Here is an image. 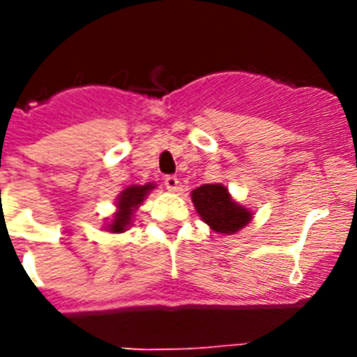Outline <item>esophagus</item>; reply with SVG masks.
Wrapping results in <instances>:
<instances>
[{
	"mask_svg": "<svg viewBox=\"0 0 357 357\" xmlns=\"http://www.w3.org/2000/svg\"><path fill=\"white\" fill-rule=\"evenodd\" d=\"M164 185H166L168 191H178V188H181V181H178L175 175H168V176H164Z\"/></svg>",
	"mask_w": 357,
	"mask_h": 357,
	"instance_id": "obj_1",
	"label": "esophagus"
}]
</instances>
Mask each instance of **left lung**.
Wrapping results in <instances>:
<instances>
[{
  "label": "left lung",
  "mask_w": 357,
  "mask_h": 357,
  "mask_svg": "<svg viewBox=\"0 0 357 357\" xmlns=\"http://www.w3.org/2000/svg\"><path fill=\"white\" fill-rule=\"evenodd\" d=\"M195 209L202 220L220 234H234L250 223L252 213L230 198L222 184H204L191 193Z\"/></svg>",
  "instance_id": "8db88e82"
}]
</instances>
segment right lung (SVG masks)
<instances>
[{
  "mask_svg": "<svg viewBox=\"0 0 357 357\" xmlns=\"http://www.w3.org/2000/svg\"><path fill=\"white\" fill-rule=\"evenodd\" d=\"M153 189V184H144V185H130L125 191H121L118 198V213L114 214L112 222L109 223V232H125L127 227L130 225L132 214L137 207L141 206V202L144 200L148 193Z\"/></svg>",
  "mask_w": 357,
  "mask_h": 357,
  "instance_id": "obj_1",
  "label": "right lung"
}]
</instances>
